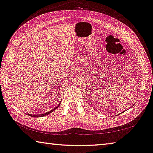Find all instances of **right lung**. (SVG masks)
Returning <instances> with one entry per match:
<instances>
[{"label": "right lung", "mask_w": 153, "mask_h": 153, "mask_svg": "<svg viewBox=\"0 0 153 153\" xmlns=\"http://www.w3.org/2000/svg\"><path fill=\"white\" fill-rule=\"evenodd\" d=\"M61 104V102L59 103V105L58 106H56V107L55 108H53V110H51V111H48V112H47V113H43V114H37V115H32V114H27V115H29V116H32V117H44V116H46V115H48V114H50V113H51L52 112H53V111H55L56 108H58V107L59 106V105Z\"/></svg>", "instance_id": "1"}]
</instances>
